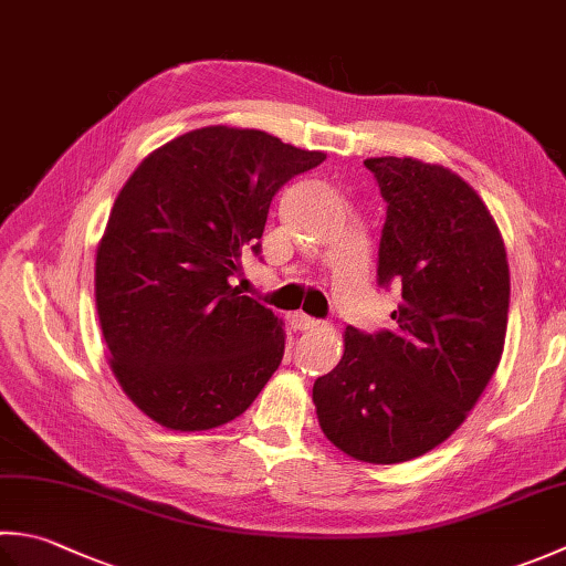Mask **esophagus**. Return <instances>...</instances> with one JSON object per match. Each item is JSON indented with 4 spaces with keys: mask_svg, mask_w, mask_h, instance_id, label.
I'll return each instance as SVG.
<instances>
[{
    "mask_svg": "<svg viewBox=\"0 0 566 566\" xmlns=\"http://www.w3.org/2000/svg\"><path fill=\"white\" fill-rule=\"evenodd\" d=\"M292 326H294L296 331H316V328L321 326V321H316V318H312V316H306V314H302V312H296V314H292Z\"/></svg>",
    "mask_w": 566,
    "mask_h": 566,
    "instance_id": "34e87169",
    "label": "esophagus"
}]
</instances>
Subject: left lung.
I'll use <instances>...</instances> for the list:
<instances>
[{
    "mask_svg": "<svg viewBox=\"0 0 566 566\" xmlns=\"http://www.w3.org/2000/svg\"><path fill=\"white\" fill-rule=\"evenodd\" d=\"M363 164L387 203L378 282L402 302L390 331L346 328L314 405L331 444L387 467L439 447L479 402L503 356L511 272L491 210L459 174L412 157Z\"/></svg>",
    "mask_w": 566,
    "mask_h": 566,
    "instance_id": "1",
    "label": "left lung"
}]
</instances>
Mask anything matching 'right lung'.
Masks as SVG:
<instances>
[{
  "instance_id": "obj_1",
  "label": "right lung",
  "mask_w": 566,
  "mask_h": 566,
  "mask_svg": "<svg viewBox=\"0 0 566 566\" xmlns=\"http://www.w3.org/2000/svg\"><path fill=\"white\" fill-rule=\"evenodd\" d=\"M324 159L216 125L154 149L122 186L97 245L95 304L109 368L157 424H228L280 368L282 321L230 276L262 252L274 193Z\"/></svg>"
}]
</instances>
